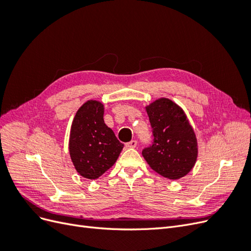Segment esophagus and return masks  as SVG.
<instances>
[{
    "mask_svg": "<svg viewBox=\"0 0 251 251\" xmlns=\"http://www.w3.org/2000/svg\"><path fill=\"white\" fill-rule=\"evenodd\" d=\"M136 146H137V141H136V140H132L130 142L126 143V148H136Z\"/></svg>",
    "mask_w": 251,
    "mask_h": 251,
    "instance_id": "1",
    "label": "esophagus"
}]
</instances>
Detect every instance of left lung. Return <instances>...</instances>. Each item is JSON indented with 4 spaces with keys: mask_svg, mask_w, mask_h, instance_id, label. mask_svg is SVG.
Masks as SVG:
<instances>
[{
    "mask_svg": "<svg viewBox=\"0 0 251 251\" xmlns=\"http://www.w3.org/2000/svg\"><path fill=\"white\" fill-rule=\"evenodd\" d=\"M154 141L142 151L151 169L177 180L192 171L198 157V142L186 114L169 98H158L146 107Z\"/></svg>",
    "mask_w": 251,
    "mask_h": 251,
    "instance_id": "8db88e82",
    "label": "left lung"
}]
</instances>
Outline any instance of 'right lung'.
<instances>
[{
    "instance_id": "1",
    "label": "right lung",
    "mask_w": 251,
    "mask_h": 251,
    "mask_svg": "<svg viewBox=\"0 0 251 251\" xmlns=\"http://www.w3.org/2000/svg\"><path fill=\"white\" fill-rule=\"evenodd\" d=\"M103 104L88 100L73 118L69 153L76 172L86 179L95 180L111 169L124 144L103 120Z\"/></svg>"
}]
</instances>
